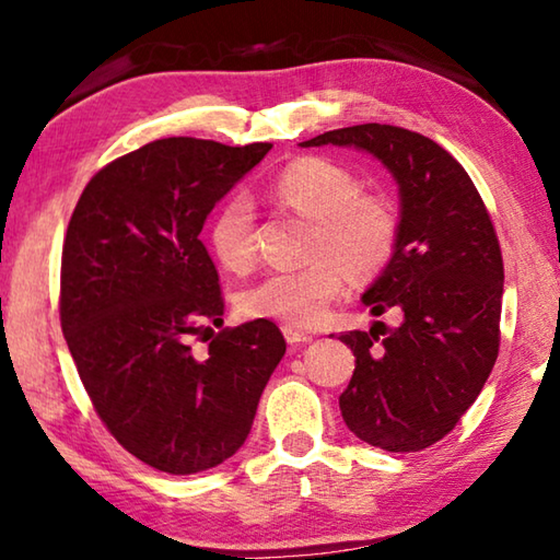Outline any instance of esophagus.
I'll list each match as a JSON object with an SVG mask.
<instances>
[{
	"mask_svg": "<svg viewBox=\"0 0 560 560\" xmlns=\"http://www.w3.org/2000/svg\"><path fill=\"white\" fill-rule=\"evenodd\" d=\"M281 331H283V339H287L289 343H306V341L314 339L312 334L301 331V328H296V326H283Z\"/></svg>",
	"mask_w": 560,
	"mask_h": 560,
	"instance_id": "1",
	"label": "esophagus"
}]
</instances>
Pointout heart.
<instances>
[{
	"mask_svg": "<svg viewBox=\"0 0 560 560\" xmlns=\"http://www.w3.org/2000/svg\"><path fill=\"white\" fill-rule=\"evenodd\" d=\"M281 207L314 221L304 269L273 271L236 299L238 314L287 326H312L346 289V271L366 281L392 264L398 244L394 203L361 194L357 176L322 156L289 164L271 184ZM209 246L226 271L244 273L256 259V211L242 194L226 199L211 219Z\"/></svg>",
	"mask_w": 560,
	"mask_h": 560,
	"instance_id": "b5f03b06",
	"label": "heart"
}]
</instances>
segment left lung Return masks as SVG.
<instances>
[{"instance_id": "obj_1", "label": "left lung", "mask_w": 560, "mask_h": 560, "mask_svg": "<svg viewBox=\"0 0 560 560\" xmlns=\"http://www.w3.org/2000/svg\"><path fill=\"white\" fill-rule=\"evenodd\" d=\"M326 144L361 149L398 184L396 254L361 301L401 322L341 334L357 369L339 406L361 441L411 454L454 431L499 357L501 246L471 176L436 141L392 124L301 141Z\"/></svg>"}]
</instances>
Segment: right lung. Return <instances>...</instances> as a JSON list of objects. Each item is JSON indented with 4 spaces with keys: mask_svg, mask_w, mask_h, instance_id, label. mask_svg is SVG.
Segmentation results:
<instances>
[{
    "mask_svg": "<svg viewBox=\"0 0 560 560\" xmlns=\"http://www.w3.org/2000/svg\"><path fill=\"white\" fill-rule=\"evenodd\" d=\"M156 139L92 176L61 248V331L106 429L156 471L189 476L232 458L252 431L287 341L269 318L221 328L203 221L269 154ZM207 335L208 351H190Z\"/></svg>",
    "mask_w": 560,
    "mask_h": 560,
    "instance_id": "right-lung-1",
    "label": "right lung"
}]
</instances>
